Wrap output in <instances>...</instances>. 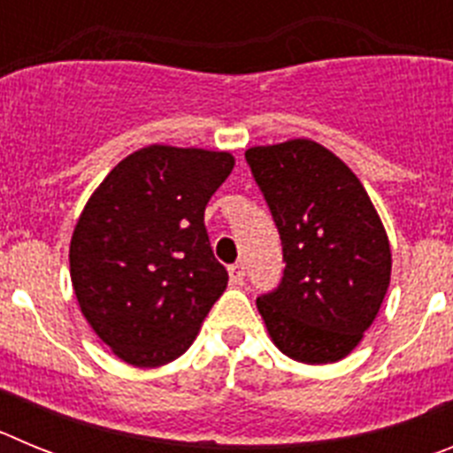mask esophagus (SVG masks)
I'll return each mask as SVG.
<instances>
[{
	"mask_svg": "<svg viewBox=\"0 0 453 453\" xmlns=\"http://www.w3.org/2000/svg\"><path fill=\"white\" fill-rule=\"evenodd\" d=\"M229 279L231 283H235V286L245 281V265H242V263H234V265H229Z\"/></svg>",
	"mask_w": 453,
	"mask_h": 453,
	"instance_id": "obj_1",
	"label": "esophagus"
}]
</instances>
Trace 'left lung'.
Segmentation results:
<instances>
[{
	"instance_id": "obj_1",
	"label": "left lung",
	"mask_w": 453,
	"mask_h": 453,
	"mask_svg": "<svg viewBox=\"0 0 453 453\" xmlns=\"http://www.w3.org/2000/svg\"><path fill=\"white\" fill-rule=\"evenodd\" d=\"M245 158L283 245V279L256 299L272 342L306 365L342 361L379 315L392 254L354 172L315 140L250 147Z\"/></svg>"
}]
</instances>
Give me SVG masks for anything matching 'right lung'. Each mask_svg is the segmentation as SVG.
I'll return each mask as SVG.
<instances>
[{
    "label": "right lung",
    "mask_w": 453,
    "mask_h": 453,
    "mask_svg": "<svg viewBox=\"0 0 453 453\" xmlns=\"http://www.w3.org/2000/svg\"><path fill=\"white\" fill-rule=\"evenodd\" d=\"M234 165L229 151L142 147L83 206L70 242L72 288L119 361L161 367L179 358L226 290L203 211Z\"/></svg>",
    "instance_id": "obj_1"
}]
</instances>
